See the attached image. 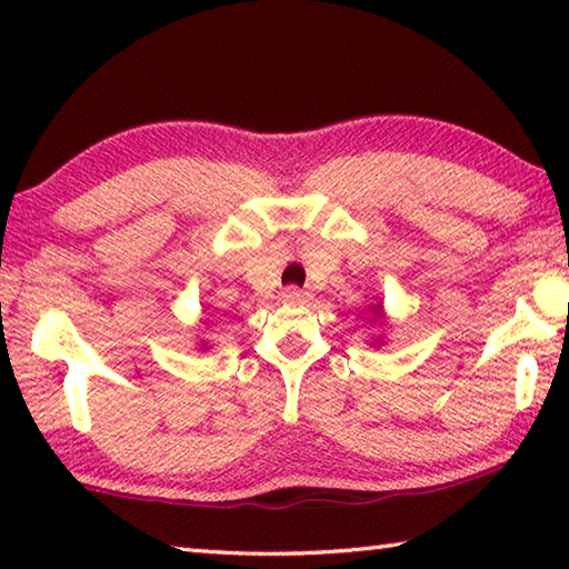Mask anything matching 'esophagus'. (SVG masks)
Segmentation results:
<instances>
[{"instance_id":"esophagus-1","label":"esophagus","mask_w":569,"mask_h":569,"mask_svg":"<svg viewBox=\"0 0 569 569\" xmlns=\"http://www.w3.org/2000/svg\"><path fill=\"white\" fill-rule=\"evenodd\" d=\"M308 298H311V293H308V291H301V288H296V286L286 288V291H283V303H291V306H296V303H306Z\"/></svg>"}]
</instances>
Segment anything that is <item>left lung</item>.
<instances>
[{
  "label": "left lung",
  "instance_id": "8db88e82",
  "mask_svg": "<svg viewBox=\"0 0 569 569\" xmlns=\"http://www.w3.org/2000/svg\"><path fill=\"white\" fill-rule=\"evenodd\" d=\"M377 313H379V311H377Z\"/></svg>",
  "mask_w": 569,
  "mask_h": 569
}]
</instances>
